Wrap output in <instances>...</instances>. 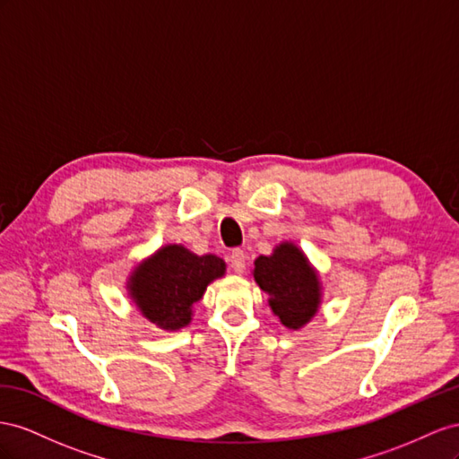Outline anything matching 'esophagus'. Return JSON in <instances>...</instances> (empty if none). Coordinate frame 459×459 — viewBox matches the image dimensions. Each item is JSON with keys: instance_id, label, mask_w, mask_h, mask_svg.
<instances>
[{"instance_id": "34e87169", "label": "esophagus", "mask_w": 459, "mask_h": 459, "mask_svg": "<svg viewBox=\"0 0 459 459\" xmlns=\"http://www.w3.org/2000/svg\"><path fill=\"white\" fill-rule=\"evenodd\" d=\"M230 267L234 273H244L246 269V254L242 250H232L230 254Z\"/></svg>"}]
</instances>
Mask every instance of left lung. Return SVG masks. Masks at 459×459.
I'll list each match as a JSON object with an SVG mask.
<instances>
[{
    "instance_id": "8db88e82",
    "label": "left lung",
    "mask_w": 459,
    "mask_h": 459,
    "mask_svg": "<svg viewBox=\"0 0 459 459\" xmlns=\"http://www.w3.org/2000/svg\"><path fill=\"white\" fill-rule=\"evenodd\" d=\"M252 274L257 286L269 296L273 316L286 329H304L317 316L323 302L319 271L294 242L284 240L273 247V254L259 255L254 261Z\"/></svg>"
}]
</instances>
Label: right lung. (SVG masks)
<instances>
[{"instance_id": "obj_1", "label": "right lung", "mask_w": 459, "mask_h": 459, "mask_svg": "<svg viewBox=\"0 0 459 459\" xmlns=\"http://www.w3.org/2000/svg\"><path fill=\"white\" fill-rule=\"evenodd\" d=\"M227 264L215 254L198 255L182 244H165L130 271L128 298L143 319L161 331L190 325L194 304L207 286L225 277Z\"/></svg>"}]
</instances>
